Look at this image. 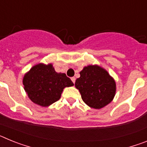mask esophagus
I'll use <instances>...</instances> for the list:
<instances>
[{
  "instance_id": "esophagus-1",
  "label": "esophagus",
  "mask_w": 147,
  "mask_h": 147,
  "mask_svg": "<svg viewBox=\"0 0 147 147\" xmlns=\"http://www.w3.org/2000/svg\"><path fill=\"white\" fill-rule=\"evenodd\" d=\"M71 80H72V82H74V84L75 83V81H76V78L75 77H71Z\"/></svg>"
}]
</instances>
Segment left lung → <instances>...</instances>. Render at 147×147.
Segmentation results:
<instances>
[{
    "label": "left lung",
    "instance_id": "left-lung-1",
    "mask_svg": "<svg viewBox=\"0 0 147 147\" xmlns=\"http://www.w3.org/2000/svg\"><path fill=\"white\" fill-rule=\"evenodd\" d=\"M75 87L80 90L83 102L95 109L102 108L112 102L116 90L113 78L96 65L86 66L80 71Z\"/></svg>",
    "mask_w": 147,
    "mask_h": 147
}]
</instances>
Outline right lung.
Wrapping results in <instances>:
<instances>
[{
  "label": "right lung",
  "mask_w": 147,
  "mask_h": 147,
  "mask_svg": "<svg viewBox=\"0 0 147 147\" xmlns=\"http://www.w3.org/2000/svg\"><path fill=\"white\" fill-rule=\"evenodd\" d=\"M23 84L28 98L42 107L58 101L63 89L74 85L65 74L56 72L52 64L42 63L33 66L26 74Z\"/></svg>",
  "instance_id": "right-lung-1"
}]
</instances>
